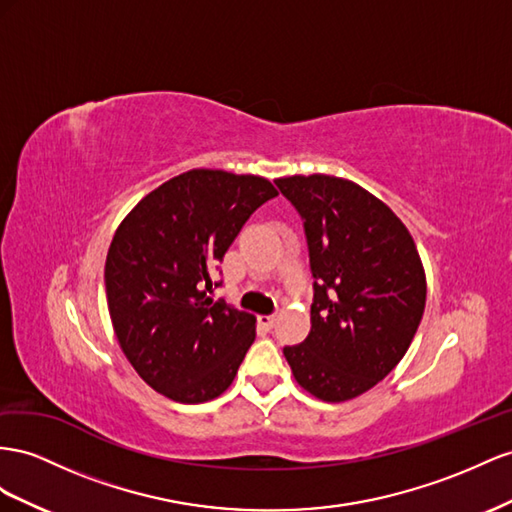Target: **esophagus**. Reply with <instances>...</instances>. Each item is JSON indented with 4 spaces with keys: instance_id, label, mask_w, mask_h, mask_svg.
Listing matches in <instances>:
<instances>
[{
    "instance_id": "34e87169",
    "label": "esophagus",
    "mask_w": 512,
    "mask_h": 512,
    "mask_svg": "<svg viewBox=\"0 0 512 512\" xmlns=\"http://www.w3.org/2000/svg\"><path fill=\"white\" fill-rule=\"evenodd\" d=\"M258 325L265 327V329H271L275 325V316L273 314H260L258 316Z\"/></svg>"
}]
</instances>
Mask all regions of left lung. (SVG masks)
I'll return each mask as SVG.
<instances>
[{
	"instance_id": "1",
	"label": "left lung",
	"mask_w": 512,
	"mask_h": 512,
	"mask_svg": "<svg viewBox=\"0 0 512 512\" xmlns=\"http://www.w3.org/2000/svg\"><path fill=\"white\" fill-rule=\"evenodd\" d=\"M275 185L303 217L316 280L310 334L284 357L308 394L344 403L388 377L416 336L426 306L418 247L390 206L349 178Z\"/></svg>"
}]
</instances>
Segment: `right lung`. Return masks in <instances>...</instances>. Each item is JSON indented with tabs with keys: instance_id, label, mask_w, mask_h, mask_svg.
Returning <instances> with one entry per match:
<instances>
[{
	"instance_id": "1",
	"label": "right lung",
	"mask_w": 512,
	"mask_h": 512,
	"mask_svg": "<svg viewBox=\"0 0 512 512\" xmlns=\"http://www.w3.org/2000/svg\"><path fill=\"white\" fill-rule=\"evenodd\" d=\"M267 178L196 168L165 181L122 219L105 260L122 353L150 388L198 405L224 394L256 338V316L206 297L211 269L260 204Z\"/></svg>"
}]
</instances>
